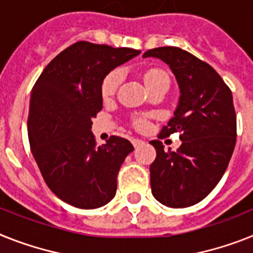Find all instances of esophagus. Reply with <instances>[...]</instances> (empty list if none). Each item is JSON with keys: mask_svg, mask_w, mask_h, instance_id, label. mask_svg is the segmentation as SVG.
<instances>
[{"mask_svg": "<svg viewBox=\"0 0 253 253\" xmlns=\"http://www.w3.org/2000/svg\"><path fill=\"white\" fill-rule=\"evenodd\" d=\"M131 143H133V146H134V147H138V146H141L142 143H143V141L139 138H131Z\"/></svg>", "mask_w": 253, "mask_h": 253, "instance_id": "1", "label": "esophagus"}]
</instances>
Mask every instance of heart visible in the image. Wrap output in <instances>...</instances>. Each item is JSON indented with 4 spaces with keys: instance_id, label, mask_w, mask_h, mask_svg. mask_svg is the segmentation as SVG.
<instances>
[{
    "instance_id": "1",
    "label": "heart",
    "mask_w": 253,
    "mask_h": 253,
    "mask_svg": "<svg viewBox=\"0 0 253 253\" xmlns=\"http://www.w3.org/2000/svg\"><path fill=\"white\" fill-rule=\"evenodd\" d=\"M145 84L147 89H152V87L159 86L162 84H169V77L164 71L159 70V68H152L149 70L143 76ZM122 83V72L120 71H112L107 76L104 77L103 83H102V95L103 98L112 97L116 90H118L119 85Z\"/></svg>"
}]
</instances>
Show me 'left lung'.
Instances as JSON below:
<instances>
[{"instance_id":"left-lung-1","label":"left lung","mask_w":253,"mask_h":253,"mask_svg":"<svg viewBox=\"0 0 253 253\" xmlns=\"http://www.w3.org/2000/svg\"><path fill=\"white\" fill-rule=\"evenodd\" d=\"M143 58L168 64L178 84L173 118L162 129L168 137L179 131L177 151H166L160 141L150 166L152 195L170 208H185L203 200L224 176L237 141V116L230 89L208 63L174 46L156 47Z\"/></svg>"}]
</instances>
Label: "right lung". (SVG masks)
<instances>
[{
  "instance_id": "right-lung-1",
  "label": "right lung",
  "mask_w": 253,
  "mask_h": 253,
  "mask_svg": "<svg viewBox=\"0 0 253 253\" xmlns=\"http://www.w3.org/2000/svg\"><path fill=\"white\" fill-rule=\"evenodd\" d=\"M139 53L80 41L58 54L33 86L27 123L33 158L49 189L71 206L94 210L116 194L119 169L134 147L116 135L97 146L91 125L104 77Z\"/></svg>"
}]
</instances>
